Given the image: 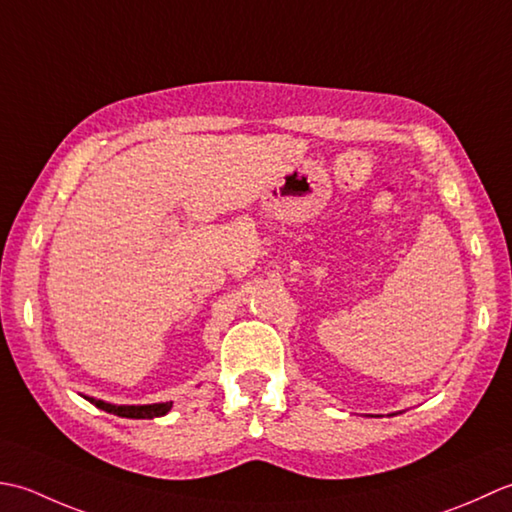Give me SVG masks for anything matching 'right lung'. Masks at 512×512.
Listing matches in <instances>:
<instances>
[{
    "mask_svg": "<svg viewBox=\"0 0 512 512\" xmlns=\"http://www.w3.org/2000/svg\"><path fill=\"white\" fill-rule=\"evenodd\" d=\"M92 404L99 406L101 411L114 413L119 417H130V420H150V417H161L172 409V402H163V404H145V406H114L108 402L101 400H92L88 398Z\"/></svg>",
    "mask_w": 512,
    "mask_h": 512,
    "instance_id": "add662e5",
    "label": "right lung"
}]
</instances>
